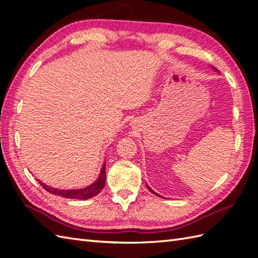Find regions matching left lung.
Listing matches in <instances>:
<instances>
[{
  "label": "left lung",
  "mask_w": 258,
  "mask_h": 258,
  "mask_svg": "<svg viewBox=\"0 0 258 258\" xmlns=\"http://www.w3.org/2000/svg\"><path fill=\"white\" fill-rule=\"evenodd\" d=\"M214 69H215V68H214ZM215 70H216V71H217V69H215ZM147 188H148V189H149V190H150V192H151V193H154V194H155V195H157V196H159V197H161V196H160V195H158V194H157V193H155V192H154V190H153V189H151V188H150V187H149V186H148V185H147Z\"/></svg>",
  "instance_id": "obj_1"
}]
</instances>
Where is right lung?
Masks as SVG:
<instances>
[{
    "instance_id": "1",
    "label": "right lung",
    "mask_w": 258,
    "mask_h": 258,
    "mask_svg": "<svg viewBox=\"0 0 258 258\" xmlns=\"http://www.w3.org/2000/svg\"><path fill=\"white\" fill-rule=\"evenodd\" d=\"M38 182L45 190H48V192L51 193V194L62 196V197H65V198H73V200H74V198H75V200H88V198L94 197V196H96V195L100 193L101 189L104 186V183H105V163L103 164L100 175H99L97 181L95 183H92L91 185L86 186V187L81 188V189H58V188H54V187L45 185L44 183H42L41 181H39V180H38Z\"/></svg>"
}]
</instances>
